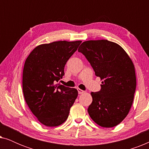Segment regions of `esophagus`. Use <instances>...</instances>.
I'll return each instance as SVG.
<instances>
[{
    "label": "esophagus",
    "instance_id": "1",
    "mask_svg": "<svg viewBox=\"0 0 149 149\" xmlns=\"http://www.w3.org/2000/svg\"><path fill=\"white\" fill-rule=\"evenodd\" d=\"M77 90H78V93H79V94H82V93H83L85 92V91L82 90V89H77Z\"/></svg>",
    "mask_w": 149,
    "mask_h": 149
}]
</instances>
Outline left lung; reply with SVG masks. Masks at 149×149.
<instances>
[{"mask_svg":"<svg viewBox=\"0 0 149 149\" xmlns=\"http://www.w3.org/2000/svg\"><path fill=\"white\" fill-rule=\"evenodd\" d=\"M102 81L101 89L91 92L88 113L103 127H115L129 113L136 87L133 62L119 45L107 40H87L78 49Z\"/></svg>","mask_w":149,"mask_h":149,"instance_id":"8db88e82","label":"left lung"}]
</instances>
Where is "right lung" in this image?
<instances>
[{"label": "right lung", "mask_w": 149, "mask_h": 149, "mask_svg": "<svg viewBox=\"0 0 149 149\" xmlns=\"http://www.w3.org/2000/svg\"><path fill=\"white\" fill-rule=\"evenodd\" d=\"M81 42L60 40L40 45L26 58L22 77L24 96L44 125L56 127L64 123L77 97L76 89L55 83L64 75L65 65Z\"/></svg>", "instance_id": "1"}]
</instances>
